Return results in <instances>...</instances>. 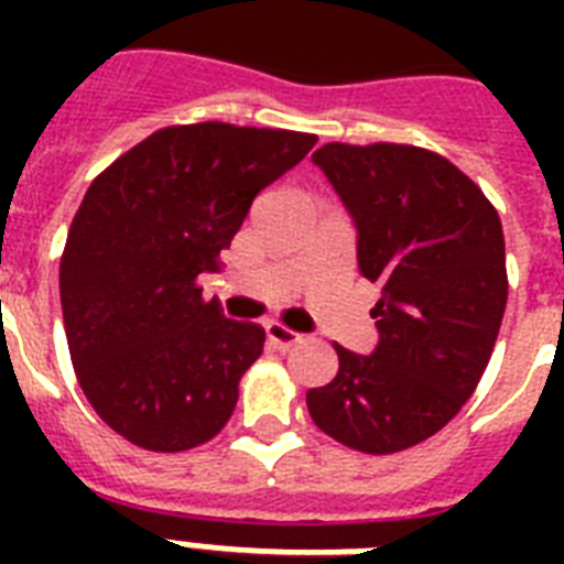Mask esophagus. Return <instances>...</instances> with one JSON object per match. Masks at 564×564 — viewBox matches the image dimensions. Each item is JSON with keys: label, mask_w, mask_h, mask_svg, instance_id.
<instances>
[{"label": "esophagus", "mask_w": 564, "mask_h": 564, "mask_svg": "<svg viewBox=\"0 0 564 564\" xmlns=\"http://www.w3.org/2000/svg\"><path fill=\"white\" fill-rule=\"evenodd\" d=\"M301 175H304V184H307V187H313V189H325V181H322V175H318L316 170H313V166H304V170H301Z\"/></svg>", "instance_id": "1"}]
</instances>
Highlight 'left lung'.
Wrapping results in <instances>:
<instances>
[{"instance_id": "8db88e82", "label": "left lung", "mask_w": 564, "mask_h": 564, "mask_svg": "<svg viewBox=\"0 0 564 564\" xmlns=\"http://www.w3.org/2000/svg\"><path fill=\"white\" fill-rule=\"evenodd\" d=\"M286 131L198 122L154 131L93 181L61 257L82 392L131 445L178 454L234 415L263 354V310L204 295L260 189L301 161Z\"/></svg>"}]
</instances>
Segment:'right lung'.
Wrapping results in <instances>:
<instances>
[{
    "mask_svg": "<svg viewBox=\"0 0 564 564\" xmlns=\"http://www.w3.org/2000/svg\"><path fill=\"white\" fill-rule=\"evenodd\" d=\"M313 163L357 225V263L377 304L371 343L336 345L339 371L310 389L307 410L336 442L394 454L445 427L489 366L509 292L503 228L438 154L330 143Z\"/></svg>",
    "mask_w": 564,
    "mask_h": 564,
    "instance_id": "add662e5",
    "label": "right lung"
}]
</instances>
